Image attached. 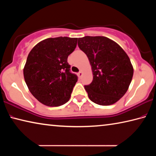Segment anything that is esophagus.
<instances>
[{"instance_id": "esophagus-1", "label": "esophagus", "mask_w": 156, "mask_h": 156, "mask_svg": "<svg viewBox=\"0 0 156 156\" xmlns=\"http://www.w3.org/2000/svg\"><path fill=\"white\" fill-rule=\"evenodd\" d=\"M83 75V72H81V71L78 73V76L79 78H81V76Z\"/></svg>"}]
</instances>
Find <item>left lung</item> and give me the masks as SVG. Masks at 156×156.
<instances>
[{
	"label": "left lung",
	"instance_id": "left-lung-1",
	"mask_svg": "<svg viewBox=\"0 0 156 156\" xmlns=\"http://www.w3.org/2000/svg\"><path fill=\"white\" fill-rule=\"evenodd\" d=\"M79 48L90 63L93 80L84 86L94 103L107 106L118 102L127 91L133 67L119 44L105 36H84L78 40Z\"/></svg>",
	"mask_w": 156,
	"mask_h": 156
}]
</instances>
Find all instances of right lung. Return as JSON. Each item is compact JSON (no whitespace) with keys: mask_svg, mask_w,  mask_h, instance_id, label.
I'll list each match as a JSON object with an SVG mask.
<instances>
[{"mask_svg":"<svg viewBox=\"0 0 156 156\" xmlns=\"http://www.w3.org/2000/svg\"><path fill=\"white\" fill-rule=\"evenodd\" d=\"M77 38H49L36 44L23 69L31 94L48 107L64 105L70 99L78 78L70 72L67 58L74 51Z\"/></svg>","mask_w":156,"mask_h":156,"instance_id":"1","label":"right lung"}]
</instances>
